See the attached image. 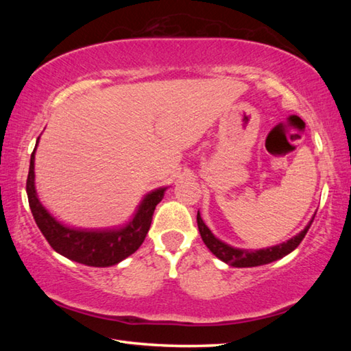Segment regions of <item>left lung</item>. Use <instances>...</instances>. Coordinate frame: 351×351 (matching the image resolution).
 I'll use <instances>...</instances> for the list:
<instances>
[{
	"instance_id": "8db88e82",
	"label": "left lung",
	"mask_w": 351,
	"mask_h": 351,
	"mask_svg": "<svg viewBox=\"0 0 351 351\" xmlns=\"http://www.w3.org/2000/svg\"><path fill=\"white\" fill-rule=\"evenodd\" d=\"M314 217L311 219L308 226L304 228L300 234L289 238L288 241L280 243L278 245H271V247H267V249H259V250L238 249V247H232V245H229L226 243H223L211 232L210 228L205 225L199 211H197V228H199L200 237H202L206 247L213 252V255L217 256L220 261L226 263L228 265L243 268V267H258V265L270 264L273 261H278L283 256H287L288 253L293 252L297 245L302 243L304 235H306V232L312 225V221H314Z\"/></svg>"
}]
</instances>
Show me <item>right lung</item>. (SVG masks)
Returning <instances> with one entry per match:
<instances>
[{
    "label": "right lung",
    "instance_id": "add662e5",
    "mask_svg": "<svg viewBox=\"0 0 351 351\" xmlns=\"http://www.w3.org/2000/svg\"><path fill=\"white\" fill-rule=\"evenodd\" d=\"M40 138V137H39ZM39 138L36 141L39 143ZM29 160L27 178L28 204L32 208L36 225L57 253L75 263L90 267L116 265L136 252L145 241L151 228L155 206L161 202L167 187L152 190L141 200L134 217L123 226L83 229L68 226L57 220L40 202L34 182V154Z\"/></svg>",
    "mask_w": 351,
    "mask_h": 351
}]
</instances>
